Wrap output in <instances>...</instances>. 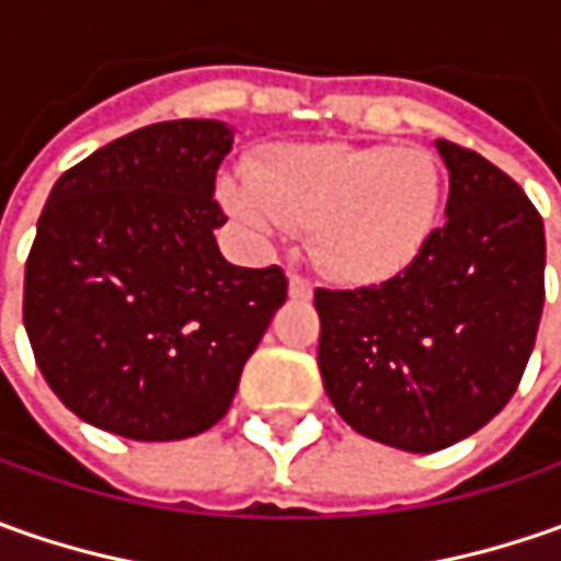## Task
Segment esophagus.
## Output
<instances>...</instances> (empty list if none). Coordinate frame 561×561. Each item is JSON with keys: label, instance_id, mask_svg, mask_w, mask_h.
<instances>
[{"label": "esophagus", "instance_id": "1", "mask_svg": "<svg viewBox=\"0 0 561 561\" xmlns=\"http://www.w3.org/2000/svg\"><path fill=\"white\" fill-rule=\"evenodd\" d=\"M290 296L293 299H309L312 296V284L299 274H290Z\"/></svg>", "mask_w": 561, "mask_h": 561}]
</instances>
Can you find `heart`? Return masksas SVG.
I'll list each match as a JSON object with an SVG mask.
<instances>
[{
	"label": "heart",
	"mask_w": 561,
	"mask_h": 561,
	"mask_svg": "<svg viewBox=\"0 0 561 561\" xmlns=\"http://www.w3.org/2000/svg\"><path fill=\"white\" fill-rule=\"evenodd\" d=\"M221 196L259 237L309 230V255L343 284H380L421 255L440 225L443 171L424 149L287 142Z\"/></svg>",
	"instance_id": "heart-1"
}]
</instances>
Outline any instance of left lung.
Listing matches in <instances>:
<instances>
[{
    "instance_id": "8db88e82",
    "label": "left lung",
    "mask_w": 561,
    "mask_h": 561,
    "mask_svg": "<svg viewBox=\"0 0 561 561\" xmlns=\"http://www.w3.org/2000/svg\"><path fill=\"white\" fill-rule=\"evenodd\" d=\"M434 146L449 171L446 225L419 259L377 287L314 290L336 415L405 453H437L503 412L543 312V218L484 156Z\"/></svg>"
}]
</instances>
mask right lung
<instances>
[{
	"mask_svg": "<svg viewBox=\"0 0 561 561\" xmlns=\"http://www.w3.org/2000/svg\"><path fill=\"white\" fill-rule=\"evenodd\" d=\"M225 121L140 127L55 181L24 268V328L53 393L127 440H184L225 419L287 277L237 268L215 174Z\"/></svg>",
	"mask_w": 561,
	"mask_h": 561,
	"instance_id": "add662e5",
	"label": "right lung"
}]
</instances>
